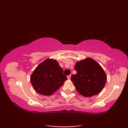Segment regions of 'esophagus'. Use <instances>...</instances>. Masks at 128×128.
I'll use <instances>...</instances> for the list:
<instances>
[{"instance_id": "esophagus-1", "label": "esophagus", "mask_w": 128, "mask_h": 128, "mask_svg": "<svg viewBox=\"0 0 128 128\" xmlns=\"http://www.w3.org/2000/svg\"><path fill=\"white\" fill-rule=\"evenodd\" d=\"M67 78H68V79H70V78H71V75L67 76Z\"/></svg>"}]
</instances>
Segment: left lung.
<instances>
[{
  "label": "left lung",
  "mask_w": 128,
  "mask_h": 128,
  "mask_svg": "<svg viewBox=\"0 0 128 128\" xmlns=\"http://www.w3.org/2000/svg\"><path fill=\"white\" fill-rule=\"evenodd\" d=\"M77 73L71 80L78 92L85 97L100 93L106 85L107 75L101 66L91 58L78 62L75 66Z\"/></svg>",
  "instance_id": "1"
}]
</instances>
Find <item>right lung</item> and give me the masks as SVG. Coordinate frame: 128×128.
<instances>
[{"mask_svg": "<svg viewBox=\"0 0 128 128\" xmlns=\"http://www.w3.org/2000/svg\"><path fill=\"white\" fill-rule=\"evenodd\" d=\"M30 79L37 93L50 96L63 85L67 78L56 60L47 58L36 67Z\"/></svg>", "mask_w": 128, "mask_h": 128, "instance_id": "1", "label": "right lung"}]
</instances>
